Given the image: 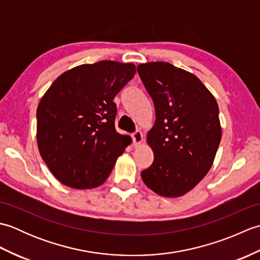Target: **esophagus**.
<instances>
[{"label":"esophagus","mask_w":260,"mask_h":260,"mask_svg":"<svg viewBox=\"0 0 260 260\" xmlns=\"http://www.w3.org/2000/svg\"><path fill=\"white\" fill-rule=\"evenodd\" d=\"M132 139H133L134 146L135 147H139L142 144L143 139H144V137H143V134H142L141 131H136L135 133L132 135Z\"/></svg>","instance_id":"1"}]
</instances>
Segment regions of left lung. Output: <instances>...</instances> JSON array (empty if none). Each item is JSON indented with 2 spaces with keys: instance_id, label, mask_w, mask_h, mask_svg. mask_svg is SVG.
<instances>
[{
  "instance_id": "left-lung-1",
  "label": "left lung",
  "mask_w": 260,
  "mask_h": 260,
  "mask_svg": "<svg viewBox=\"0 0 260 260\" xmlns=\"http://www.w3.org/2000/svg\"><path fill=\"white\" fill-rule=\"evenodd\" d=\"M137 73L156 117L147 133L154 161L142 180L158 196L181 197L212 167L221 141L218 104L197 76L169 62L141 63Z\"/></svg>"
}]
</instances>
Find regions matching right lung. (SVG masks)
<instances>
[{"label":"right lung","instance_id":"obj_1","mask_svg":"<svg viewBox=\"0 0 260 260\" xmlns=\"http://www.w3.org/2000/svg\"><path fill=\"white\" fill-rule=\"evenodd\" d=\"M133 63L80 64L53 81L37 109L40 155L59 182L74 189L102 185L132 139L115 129L114 98L133 78Z\"/></svg>","mask_w":260,"mask_h":260}]
</instances>
